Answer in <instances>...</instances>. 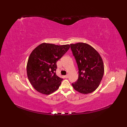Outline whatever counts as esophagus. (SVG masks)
Wrapping results in <instances>:
<instances>
[{
    "label": "esophagus",
    "mask_w": 127,
    "mask_h": 127,
    "mask_svg": "<svg viewBox=\"0 0 127 127\" xmlns=\"http://www.w3.org/2000/svg\"><path fill=\"white\" fill-rule=\"evenodd\" d=\"M64 77H65L66 78V79H68V78L69 77V75H65V76H64Z\"/></svg>",
    "instance_id": "esophagus-1"
}]
</instances>
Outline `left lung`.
I'll use <instances>...</instances> for the list:
<instances>
[{
    "mask_svg": "<svg viewBox=\"0 0 127 127\" xmlns=\"http://www.w3.org/2000/svg\"><path fill=\"white\" fill-rule=\"evenodd\" d=\"M79 68V78L72 85L82 94H88L99 87L104 73L102 59L91 45L83 42L70 44Z\"/></svg>",
    "mask_w": 127,
    "mask_h": 127,
    "instance_id": "8db88e82",
    "label": "left lung"
}]
</instances>
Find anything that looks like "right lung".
I'll list each match as a JSON object with an SVG mask.
<instances>
[{
	"instance_id": "1",
	"label": "right lung",
	"mask_w": 127,
	"mask_h": 127,
	"mask_svg": "<svg viewBox=\"0 0 127 127\" xmlns=\"http://www.w3.org/2000/svg\"><path fill=\"white\" fill-rule=\"evenodd\" d=\"M70 46L68 44L42 43L32 51L27 64V73L35 90L45 95L58 90L63 79L56 74L57 62L68 51Z\"/></svg>"
}]
</instances>
